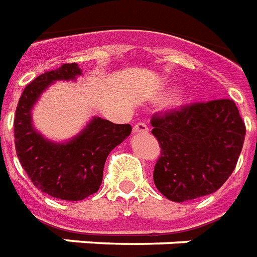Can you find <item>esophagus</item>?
Here are the masks:
<instances>
[{
	"mask_svg": "<svg viewBox=\"0 0 257 257\" xmlns=\"http://www.w3.org/2000/svg\"><path fill=\"white\" fill-rule=\"evenodd\" d=\"M134 132H136V134H148V126L144 122H139L134 126Z\"/></svg>",
	"mask_w": 257,
	"mask_h": 257,
	"instance_id": "esophagus-1",
	"label": "esophagus"
}]
</instances>
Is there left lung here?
<instances>
[{
	"label": "left lung",
	"instance_id": "1",
	"mask_svg": "<svg viewBox=\"0 0 257 257\" xmlns=\"http://www.w3.org/2000/svg\"><path fill=\"white\" fill-rule=\"evenodd\" d=\"M161 155L154 182L169 200L182 203L218 191L231 176L245 139L233 99L193 102L151 117Z\"/></svg>",
	"mask_w": 257,
	"mask_h": 257
}]
</instances>
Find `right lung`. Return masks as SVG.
Returning <instances> with one entry per match:
<instances>
[{
    "label": "right lung",
    "mask_w": 257,
    "mask_h": 257,
    "mask_svg": "<svg viewBox=\"0 0 257 257\" xmlns=\"http://www.w3.org/2000/svg\"><path fill=\"white\" fill-rule=\"evenodd\" d=\"M80 73L72 62L38 76L23 91L13 119L15 147L24 172L38 189L61 200L77 201L94 195L102 184L106 158L132 131L129 123L98 117L66 144L50 143L35 132L30 113L42 91L51 81L69 80Z\"/></svg>",
    "instance_id": "obj_1"
}]
</instances>
